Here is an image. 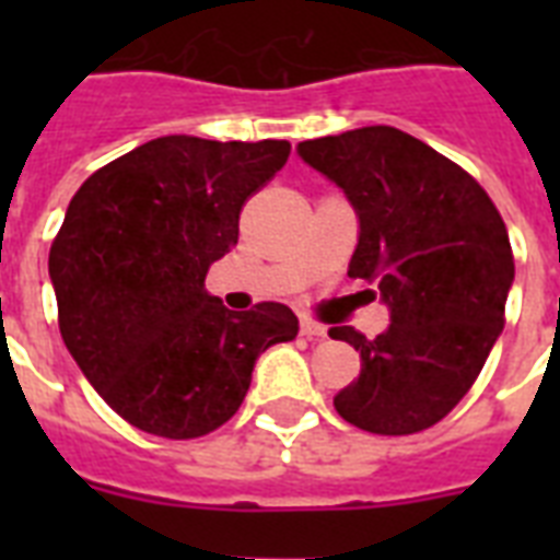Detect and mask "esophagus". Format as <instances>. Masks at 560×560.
Here are the masks:
<instances>
[{
    "label": "esophagus",
    "mask_w": 560,
    "mask_h": 560,
    "mask_svg": "<svg viewBox=\"0 0 560 560\" xmlns=\"http://www.w3.org/2000/svg\"><path fill=\"white\" fill-rule=\"evenodd\" d=\"M299 331H302V337H307V340H323L325 334H328V328L319 323H311V319H302Z\"/></svg>",
    "instance_id": "34e87169"
}]
</instances>
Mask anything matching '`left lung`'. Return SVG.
Wrapping results in <instances>:
<instances>
[{
    "label": "left lung",
    "instance_id": "obj_1",
    "mask_svg": "<svg viewBox=\"0 0 560 560\" xmlns=\"http://www.w3.org/2000/svg\"><path fill=\"white\" fill-rule=\"evenodd\" d=\"M302 162L346 194L358 214L349 276L377 284L389 328L366 340L358 381L334 398L349 424L381 435L433 427L474 386L514 281L509 232L477 179L416 136L374 125L299 142Z\"/></svg>",
    "mask_w": 560,
    "mask_h": 560
}]
</instances>
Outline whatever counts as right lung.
Returning <instances> with one entry per match:
<instances>
[{"label": "right lung", "instance_id": "right-lung-1", "mask_svg": "<svg viewBox=\"0 0 560 560\" xmlns=\"http://www.w3.org/2000/svg\"><path fill=\"white\" fill-rule=\"evenodd\" d=\"M290 144L160 136L95 171L48 253L60 337L101 398L144 433L197 439L235 416L255 360L296 340L288 305L229 311L206 272Z\"/></svg>", "mask_w": 560, "mask_h": 560}]
</instances>
